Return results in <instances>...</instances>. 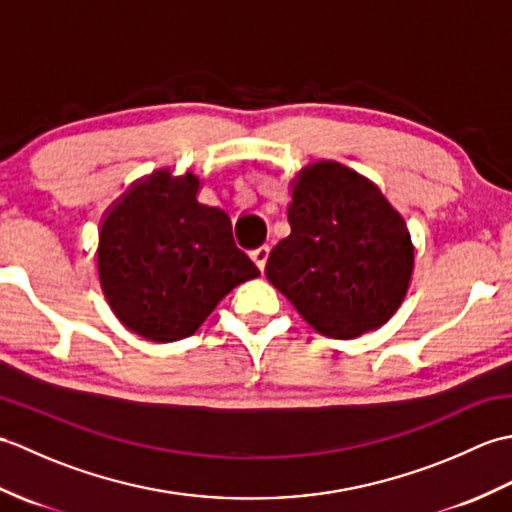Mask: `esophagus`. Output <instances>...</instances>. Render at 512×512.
Wrapping results in <instances>:
<instances>
[{
  "instance_id": "34e87169",
  "label": "esophagus",
  "mask_w": 512,
  "mask_h": 512,
  "mask_svg": "<svg viewBox=\"0 0 512 512\" xmlns=\"http://www.w3.org/2000/svg\"><path fill=\"white\" fill-rule=\"evenodd\" d=\"M268 253H270V248L268 246H257L253 253H250V257H253V262L257 264V268L259 270H264V266H266V259H268Z\"/></svg>"
}]
</instances>
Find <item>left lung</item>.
<instances>
[{
    "label": "left lung",
    "instance_id": "obj_1",
    "mask_svg": "<svg viewBox=\"0 0 512 512\" xmlns=\"http://www.w3.org/2000/svg\"><path fill=\"white\" fill-rule=\"evenodd\" d=\"M288 222L266 277L301 317L343 341L387 323L405 299L413 246L383 193L341 165L314 169L292 189Z\"/></svg>",
    "mask_w": 512,
    "mask_h": 512
}]
</instances>
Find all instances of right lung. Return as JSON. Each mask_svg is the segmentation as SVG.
<instances>
[{
    "label": "right lung",
    "instance_id": "obj_1",
    "mask_svg": "<svg viewBox=\"0 0 512 512\" xmlns=\"http://www.w3.org/2000/svg\"><path fill=\"white\" fill-rule=\"evenodd\" d=\"M198 180L145 184L101 228L99 275L125 328L173 343L200 328L228 292L259 277L235 246L228 215L195 200Z\"/></svg>",
    "mask_w": 512,
    "mask_h": 512
}]
</instances>
